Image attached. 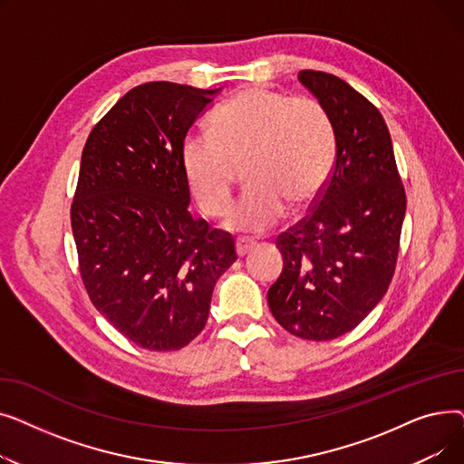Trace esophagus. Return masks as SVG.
Instances as JSON below:
<instances>
[{
  "label": "esophagus",
  "mask_w": 464,
  "mask_h": 464,
  "mask_svg": "<svg viewBox=\"0 0 464 464\" xmlns=\"http://www.w3.org/2000/svg\"><path fill=\"white\" fill-rule=\"evenodd\" d=\"M254 242L252 240H245V238H240V240H237V256L238 257H245L248 252H252L254 250Z\"/></svg>",
  "instance_id": "1"
}]
</instances>
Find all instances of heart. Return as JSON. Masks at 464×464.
<instances>
[{"instance_id": "obj_1", "label": "heart", "mask_w": 464, "mask_h": 464, "mask_svg": "<svg viewBox=\"0 0 464 464\" xmlns=\"http://www.w3.org/2000/svg\"><path fill=\"white\" fill-rule=\"evenodd\" d=\"M334 160L336 133L320 102L259 86L233 95L210 114L208 133H191L180 146L188 188L207 216L227 208L237 167L245 165L248 188L224 226L246 235L275 227L287 207L312 205Z\"/></svg>"}]
</instances>
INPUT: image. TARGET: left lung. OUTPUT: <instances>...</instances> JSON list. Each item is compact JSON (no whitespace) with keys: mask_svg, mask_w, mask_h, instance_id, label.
<instances>
[{"mask_svg":"<svg viewBox=\"0 0 464 464\" xmlns=\"http://www.w3.org/2000/svg\"><path fill=\"white\" fill-rule=\"evenodd\" d=\"M329 112L336 160L312 212L276 238L284 269L266 301L299 338L333 340L355 329L392 284L406 193L380 111L346 81L299 72Z\"/></svg>","mask_w":464,"mask_h":464,"instance_id":"1","label":"left lung"}]
</instances>
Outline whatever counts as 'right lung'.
Returning <instances> with one entry per match:
<instances>
[{"mask_svg":"<svg viewBox=\"0 0 464 464\" xmlns=\"http://www.w3.org/2000/svg\"><path fill=\"white\" fill-rule=\"evenodd\" d=\"M218 90L146 82L93 126L71 205L84 287L103 318L152 352L188 346L218 278L237 259L229 233L191 218L180 163L188 130Z\"/></svg>","mask_w":464,"mask_h":464,"instance_id":"obj_1","label":"right lung"}]
</instances>
